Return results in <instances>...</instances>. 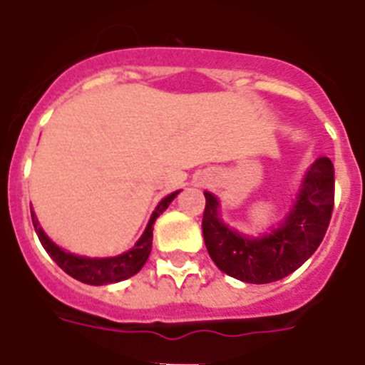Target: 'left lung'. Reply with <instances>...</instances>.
I'll return each mask as SVG.
<instances>
[{
    "instance_id": "obj_1",
    "label": "left lung",
    "mask_w": 365,
    "mask_h": 365,
    "mask_svg": "<svg viewBox=\"0 0 365 365\" xmlns=\"http://www.w3.org/2000/svg\"><path fill=\"white\" fill-rule=\"evenodd\" d=\"M204 197L202 234L217 267L241 282L269 284L297 271L323 241L334 210V165L329 158L315 159L286 219L258 237L226 226L217 197L207 191Z\"/></svg>"
}]
</instances>
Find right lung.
Here are the masks:
<instances>
[{
	"mask_svg": "<svg viewBox=\"0 0 365 365\" xmlns=\"http://www.w3.org/2000/svg\"><path fill=\"white\" fill-rule=\"evenodd\" d=\"M180 191L173 192L165 197L163 200L159 202L158 207L154 210L152 217H150L146 230L143 232V235L139 237V241L135 243L133 249H130L128 252L120 254V256H113V258H87V256H78V254L66 252L61 247L53 243V241L44 234V230L41 228L38 220H36L35 213L31 211L33 226H35V232L41 240L42 247L46 249V252L50 254L51 259H53L61 269H63L66 274H70L76 280L88 284V286H106V284H115V282L125 280V278L133 277L143 269V265L146 263L150 256V250H152V230H154V222L161 213L168 207V204L176 198V195Z\"/></svg>",
	"mask_w": 365,
	"mask_h": 365,
	"instance_id": "1",
	"label": "right lung"
}]
</instances>
